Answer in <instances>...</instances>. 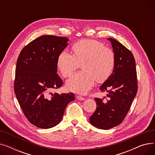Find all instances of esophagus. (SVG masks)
Instances as JSON below:
<instances>
[{"label":"esophagus","mask_w":155,"mask_h":155,"mask_svg":"<svg viewBox=\"0 0 155 155\" xmlns=\"http://www.w3.org/2000/svg\"><path fill=\"white\" fill-rule=\"evenodd\" d=\"M76 98H77V100H78V101H84V100L85 99L84 98V97H82V96H80V95H77Z\"/></svg>","instance_id":"1"}]
</instances>
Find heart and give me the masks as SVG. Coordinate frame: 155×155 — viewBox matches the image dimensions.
Listing matches in <instances>:
<instances>
[{"label": "heart", "instance_id": "b5f03b06", "mask_svg": "<svg viewBox=\"0 0 155 155\" xmlns=\"http://www.w3.org/2000/svg\"><path fill=\"white\" fill-rule=\"evenodd\" d=\"M73 54L63 50L57 59V67L63 77L70 76L82 63L83 71L75 73L67 81L68 91L85 94L96 81L104 82L110 76L116 64L112 49L94 39H84L72 46Z\"/></svg>", "mask_w": 155, "mask_h": 155}]
</instances>
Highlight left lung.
<instances>
[{
	"label": "left lung",
	"mask_w": 155,
	"mask_h": 155,
	"mask_svg": "<svg viewBox=\"0 0 155 155\" xmlns=\"http://www.w3.org/2000/svg\"><path fill=\"white\" fill-rule=\"evenodd\" d=\"M108 39L116 55L115 67L100 87L102 92H108L107 99L104 101L95 97L96 110L90 117L91 123L102 129L112 128L123 121L137 92L136 62L132 52L117 40Z\"/></svg>",
	"instance_id": "8db88e82"
}]
</instances>
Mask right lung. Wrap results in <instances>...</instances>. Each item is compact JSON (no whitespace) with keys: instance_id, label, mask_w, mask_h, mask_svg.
<instances>
[{"instance_id":"add662e5","label":"right lung","mask_w":155,"mask_h":155,"mask_svg":"<svg viewBox=\"0 0 155 155\" xmlns=\"http://www.w3.org/2000/svg\"><path fill=\"white\" fill-rule=\"evenodd\" d=\"M66 37L40 36L21 50L15 67L14 90L24 116L35 126L51 128L58 124L73 93L51 94L63 82L57 74V59L68 45Z\"/></svg>"}]
</instances>
